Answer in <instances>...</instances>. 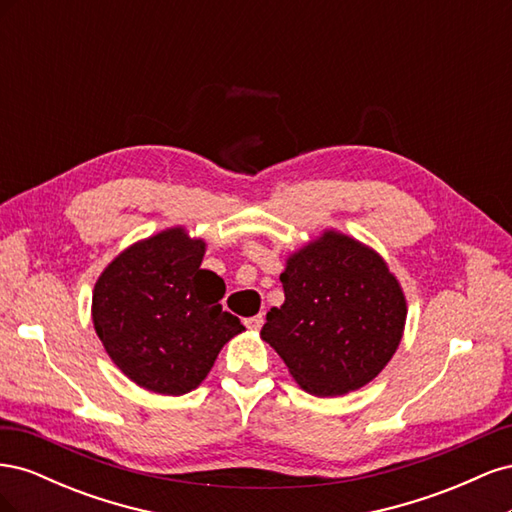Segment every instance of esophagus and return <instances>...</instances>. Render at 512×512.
Masks as SVG:
<instances>
[{"label": "esophagus", "instance_id": "1", "mask_svg": "<svg viewBox=\"0 0 512 512\" xmlns=\"http://www.w3.org/2000/svg\"><path fill=\"white\" fill-rule=\"evenodd\" d=\"M243 322H245V327H247V329L258 331V329L262 327V322H265V320H262V316L258 314V316H250V318H245Z\"/></svg>", "mask_w": 512, "mask_h": 512}]
</instances>
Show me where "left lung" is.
<instances>
[{"label": "left lung", "instance_id": "1", "mask_svg": "<svg viewBox=\"0 0 512 512\" xmlns=\"http://www.w3.org/2000/svg\"><path fill=\"white\" fill-rule=\"evenodd\" d=\"M280 280L286 301L260 335L307 393L346 395L391 361L408 309L376 252L329 230L288 258Z\"/></svg>", "mask_w": 512, "mask_h": 512}]
</instances>
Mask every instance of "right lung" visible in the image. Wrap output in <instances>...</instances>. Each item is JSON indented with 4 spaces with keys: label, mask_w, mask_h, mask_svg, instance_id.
<instances>
[{
    "label": "right lung",
    "mask_w": 512,
    "mask_h": 512,
    "mask_svg": "<svg viewBox=\"0 0 512 512\" xmlns=\"http://www.w3.org/2000/svg\"><path fill=\"white\" fill-rule=\"evenodd\" d=\"M203 256V241L170 228L121 252L96 282V333L113 363L147 391L196 389L243 331L222 309V277L200 269Z\"/></svg>",
    "instance_id": "obj_1"
}]
</instances>
